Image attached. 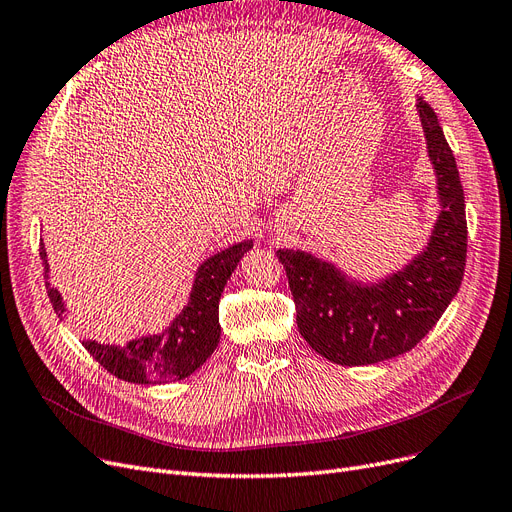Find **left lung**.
<instances>
[{
  "instance_id": "obj_1",
  "label": "left lung",
  "mask_w": 512,
  "mask_h": 512,
  "mask_svg": "<svg viewBox=\"0 0 512 512\" xmlns=\"http://www.w3.org/2000/svg\"><path fill=\"white\" fill-rule=\"evenodd\" d=\"M417 114L440 205L424 250L375 281H360L303 250H277L294 296L298 332L334 364L364 366L407 354L462 286L468 231L460 171L434 110L419 101Z\"/></svg>"
}]
</instances>
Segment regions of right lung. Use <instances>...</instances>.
I'll return each instance as SVG.
<instances>
[{
    "instance_id": "right-lung-1",
    "label": "right lung",
    "mask_w": 512,
    "mask_h": 512,
    "mask_svg": "<svg viewBox=\"0 0 512 512\" xmlns=\"http://www.w3.org/2000/svg\"><path fill=\"white\" fill-rule=\"evenodd\" d=\"M252 248L254 241L243 239L203 260L195 279H192L188 303L163 332L144 334V337H137L127 345H110L91 339L82 341V345L108 373L122 381L154 385L190 377L218 347V305L222 290L237 269L243 254ZM40 256L44 275L50 279L44 241L40 243ZM46 290L57 315L63 317L65 303L61 292L50 281H46Z\"/></svg>"
}]
</instances>
